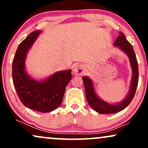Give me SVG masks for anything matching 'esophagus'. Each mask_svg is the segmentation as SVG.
Instances as JSON below:
<instances>
[{
	"mask_svg": "<svg viewBox=\"0 0 148 148\" xmlns=\"http://www.w3.org/2000/svg\"><path fill=\"white\" fill-rule=\"evenodd\" d=\"M85 70H86V67H85L84 65H83V64H78V65H76L74 67L73 73L76 76H81L85 72Z\"/></svg>",
	"mask_w": 148,
	"mask_h": 148,
	"instance_id": "1",
	"label": "esophagus"
}]
</instances>
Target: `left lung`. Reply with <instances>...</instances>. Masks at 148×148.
I'll list each match as a JSON object with an SVG mask.
<instances>
[{"label": "left lung", "instance_id": "obj_1", "mask_svg": "<svg viewBox=\"0 0 148 148\" xmlns=\"http://www.w3.org/2000/svg\"><path fill=\"white\" fill-rule=\"evenodd\" d=\"M114 47H118L128 56L132 70V76L131 80L130 90L125 99L118 103H108L100 98L96 93L92 81L88 76H83L86 97L88 103L93 110L101 114H112L123 111L131 103L135 95L138 82V66L136 56L131 44L127 40L123 33L120 32V35L116 39Z\"/></svg>", "mask_w": 148, "mask_h": 148}]
</instances>
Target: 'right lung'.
<instances>
[{
	"label": "right lung",
	"instance_id": "obj_1",
	"mask_svg": "<svg viewBox=\"0 0 148 148\" xmlns=\"http://www.w3.org/2000/svg\"><path fill=\"white\" fill-rule=\"evenodd\" d=\"M42 30L32 32L18 45L12 62L13 84L18 98L28 108L42 113L60 106L66 86L72 79V69L59 71L44 79H35L25 69L27 54Z\"/></svg>",
	"mask_w": 148,
	"mask_h": 148
}]
</instances>
